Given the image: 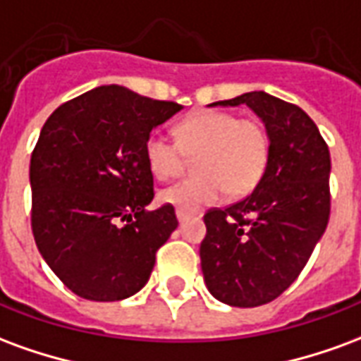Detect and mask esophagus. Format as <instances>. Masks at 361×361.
Wrapping results in <instances>:
<instances>
[{
    "label": "esophagus",
    "mask_w": 361,
    "mask_h": 361,
    "mask_svg": "<svg viewBox=\"0 0 361 361\" xmlns=\"http://www.w3.org/2000/svg\"><path fill=\"white\" fill-rule=\"evenodd\" d=\"M185 220H188V216H185V214H181V212H178V222H180V224H183Z\"/></svg>",
    "instance_id": "34e87169"
}]
</instances>
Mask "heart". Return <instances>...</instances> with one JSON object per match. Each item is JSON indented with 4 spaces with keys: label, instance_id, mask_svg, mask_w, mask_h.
<instances>
[{
    "label": "heart",
    "instance_id": "b5f03b06",
    "mask_svg": "<svg viewBox=\"0 0 361 361\" xmlns=\"http://www.w3.org/2000/svg\"><path fill=\"white\" fill-rule=\"evenodd\" d=\"M271 141L263 123L228 111H195L176 127V142L162 133L145 141V158L157 180L180 172L183 157L195 158V178L160 191L158 201L181 214H195L219 203L224 193L243 197L265 173Z\"/></svg>",
    "mask_w": 361,
    "mask_h": 361
}]
</instances>
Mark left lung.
<instances>
[{
    "instance_id": "left-lung-1",
    "label": "left lung",
    "mask_w": 361,
    "mask_h": 361,
    "mask_svg": "<svg viewBox=\"0 0 361 361\" xmlns=\"http://www.w3.org/2000/svg\"><path fill=\"white\" fill-rule=\"evenodd\" d=\"M271 141L265 173L243 201L204 214V284L219 302L257 307L279 298L302 272L331 212L329 147L313 119L294 104L255 90L209 106H242Z\"/></svg>"
}]
</instances>
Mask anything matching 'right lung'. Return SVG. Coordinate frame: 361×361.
I'll use <instances>...</instances> for the list:
<instances>
[{
	"instance_id": "right-lung-1",
	"label": "right lung",
	"mask_w": 361,
	"mask_h": 361,
	"mask_svg": "<svg viewBox=\"0 0 361 361\" xmlns=\"http://www.w3.org/2000/svg\"><path fill=\"white\" fill-rule=\"evenodd\" d=\"M183 106L106 85L61 104L30 158L32 234L73 294L119 302L150 279L178 219L154 197L145 141Z\"/></svg>"
}]
</instances>
